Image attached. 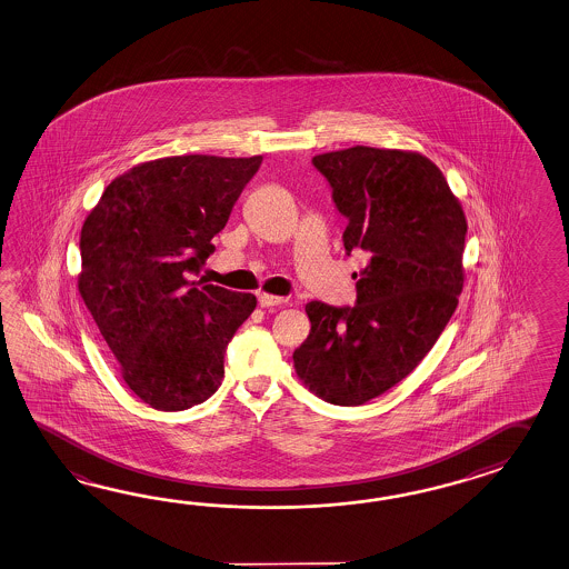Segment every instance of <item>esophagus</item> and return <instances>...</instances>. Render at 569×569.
Masks as SVG:
<instances>
[{"mask_svg":"<svg viewBox=\"0 0 569 569\" xmlns=\"http://www.w3.org/2000/svg\"><path fill=\"white\" fill-rule=\"evenodd\" d=\"M258 303H260V307H278L284 306L287 299H284V297H277V295L260 292V295H258Z\"/></svg>","mask_w":569,"mask_h":569,"instance_id":"34e87169","label":"esophagus"}]
</instances>
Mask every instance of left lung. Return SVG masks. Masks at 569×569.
Masks as SVG:
<instances>
[{"mask_svg": "<svg viewBox=\"0 0 569 569\" xmlns=\"http://www.w3.org/2000/svg\"><path fill=\"white\" fill-rule=\"evenodd\" d=\"M311 162L349 220L347 256L363 249L369 262L355 306L307 303L311 332L292 361L321 400L359 407L407 378L448 326L465 284L467 219L417 152L352 147Z\"/></svg>", "mask_w": 569, "mask_h": 569, "instance_id": "1", "label": "left lung"}]
</instances>
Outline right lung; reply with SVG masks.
I'll return each instance as SVG.
<instances>
[{
    "label": "right lung",
    "mask_w": 569,
    "mask_h": 569,
    "mask_svg": "<svg viewBox=\"0 0 569 569\" xmlns=\"http://www.w3.org/2000/svg\"><path fill=\"white\" fill-rule=\"evenodd\" d=\"M260 164L206 154L142 162L84 220L78 291L131 392L157 410L219 390L227 345L256 309L251 292L196 277Z\"/></svg>",
    "instance_id": "obj_1"
}]
</instances>
